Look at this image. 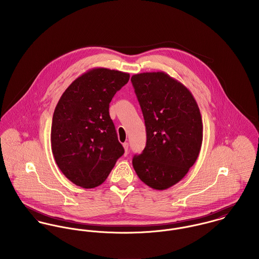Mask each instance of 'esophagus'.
<instances>
[{
    "instance_id": "obj_1",
    "label": "esophagus",
    "mask_w": 259,
    "mask_h": 259,
    "mask_svg": "<svg viewBox=\"0 0 259 259\" xmlns=\"http://www.w3.org/2000/svg\"><path fill=\"white\" fill-rule=\"evenodd\" d=\"M122 146H123V148H124V154L126 155L127 152H128V144L124 143V144H122Z\"/></svg>"
}]
</instances>
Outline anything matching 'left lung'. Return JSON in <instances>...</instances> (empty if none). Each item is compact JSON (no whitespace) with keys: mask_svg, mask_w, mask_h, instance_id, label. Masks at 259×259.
<instances>
[{"mask_svg":"<svg viewBox=\"0 0 259 259\" xmlns=\"http://www.w3.org/2000/svg\"><path fill=\"white\" fill-rule=\"evenodd\" d=\"M132 82L147 128V145L135 155L140 180L157 190L181 182L196 161L202 144V119L189 90L164 72L134 74Z\"/></svg>","mask_w":259,"mask_h":259,"instance_id":"8db88e82","label":"left lung"}]
</instances>
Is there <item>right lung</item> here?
Segmentation results:
<instances>
[{
  "label": "right lung",
  "instance_id": "1",
  "mask_svg": "<svg viewBox=\"0 0 259 259\" xmlns=\"http://www.w3.org/2000/svg\"><path fill=\"white\" fill-rule=\"evenodd\" d=\"M130 74L95 68L68 87L54 111L51 145L64 176L83 188L102 185L124 149L109 112Z\"/></svg>",
  "mask_w": 259,
  "mask_h": 259
}]
</instances>
